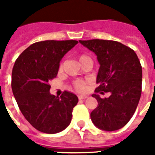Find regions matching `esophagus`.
Instances as JSON below:
<instances>
[{
	"label": "esophagus",
	"mask_w": 155,
	"mask_h": 155,
	"mask_svg": "<svg viewBox=\"0 0 155 155\" xmlns=\"http://www.w3.org/2000/svg\"><path fill=\"white\" fill-rule=\"evenodd\" d=\"M87 97H88L87 96H83V95L78 96V99H79V100H83V99H85V98H87Z\"/></svg>",
	"instance_id": "esophagus-1"
}]
</instances>
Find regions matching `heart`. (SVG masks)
I'll list each match as a JSON object with an SVG mask.
<instances>
[{"instance_id": "heart-1", "label": "heart", "mask_w": 155, "mask_h": 155, "mask_svg": "<svg viewBox=\"0 0 155 155\" xmlns=\"http://www.w3.org/2000/svg\"><path fill=\"white\" fill-rule=\"evenodd\" d=\"M88 58H90L88 56H86V55H80V56L78 57L79 62H80L81 64L84 62L85 59H88ZM61 67H62V64L60 65V68H61ZM73 86H74V88L77 91H83L85 90V82L83 80H76L74 83H73Z\"/></svg>"}]
</instances>
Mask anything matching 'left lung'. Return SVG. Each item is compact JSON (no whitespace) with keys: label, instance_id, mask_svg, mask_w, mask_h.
Returning a JSON list of instances; mask_svg holds the SVG:
<instances>
[{"label":"left lung","instance_id":"left-lung-1","mask_svg":"<svg viewBox=\"0 0 155 155\" xmlns=\"http://www.w3.org/2000/svg\"><path fill=\"white\" fill-rule=\"evenodd\" d=\"M84 46L97 56L100 68L97 78L96 93H110L101 98L91 113V121L97 128L114 131L124 127L135 112L141 95L142 70L133 49L120 42L104 39L79 40Z\"/></svg>","mask_w":155,"mask_h":155}]
</instances>
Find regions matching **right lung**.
Instances as JSON below:
<instances>
[{
	"instance_id": "right-lung-1",
	"label": "right lung",
	"mask_w": 155,
	"mask_h": 155,
	"mask_svg": "<svg viewBox=\"0 0 155 155\" xmlns=\"http://www.w3.org/2000/svg\"><path fill=\"white\" fill-rule=\"evenodd\" d=\"M77 40L36 42L17 58L12 71V90L22 115L33 128L56 134L68 127L72 110L78 102L73 93L60 97L51 95L50 81L55 78L64 54Z\"/></svg>"
}]
</instances>
